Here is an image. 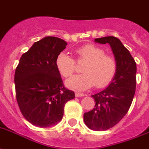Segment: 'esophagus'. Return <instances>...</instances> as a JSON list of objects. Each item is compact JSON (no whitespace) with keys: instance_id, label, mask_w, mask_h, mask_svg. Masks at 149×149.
Listing matches in <instances>:
<instances>
[{"instance_id":"esophagus-1","label":"esophagus","mask_w":149,"mask_h":149,"mask_svg":"<svg viewBox=\"0 0 149 149\" xmlns=\"http://www.w3.org/2000/svg\"><path fill=\"white\" fill-rule=\"evenodd\" d=\"M84 94H81V93H77V92L75 93V97H84Z\"/></svg>"}]
</instances>
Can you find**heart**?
Returning a JSON list of instances; mask_svg holds the SVG:
<instances>
[{"mask_svg": "<svg viewBox=\"0 0 149 149\" xmlns=\"http://www.w3.org/2000/svg\"><path fill=\"white\" fill-rule=\"evenodd\" d=\"M105 53L102 48L91 44L77 49V61H86V64L82 68L83 74L72 76L66 81L68 88L83 91L94 84L97 88L107 86L116 75L117 64L113 56ZM55 66L61 76L68 77L75 71V61L65 52H61L56 58Z\"/></svg>", "mask_w": 149, "mask_h": 149, "instance_id": "obj_1", "label": "heart"}]
</instances>
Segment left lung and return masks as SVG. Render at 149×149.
I'll use <instances>...</instances> for the list:
<instances>
[{
  "label": "left lung",
  "mask_w": 149,
  "mask_h": 149,
  "mask_svg": "<svg viewBox=\"0 0 149 149\" xmlns=\"http://www.w3.org/2000/svg\"><path fill=\"white\" fill-rule=\"evenodd\" d=\"M95 42L109 44L117 64L116 75L104 91L92 95L95 107L84 113V121L89 129L104 131L113 127L127 113L132 104L136 86V63L120 39L106 36Z\"/></svg>",
  "instance_id": "left-lung-1"
}]
</instances>
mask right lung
I'll return each instance as SVG.
<instances>
[{
  "instance_id": "right-lung-1",
  "label": "right lung",
  "mask_w": 149,
  "mask_h": 149,
  "mask_svg": "<svg viewBox=\"0 0 149 149\" xmlns=\"http://www.w3.org/2000/svg\"><path fill=\"white\" fill-rule=\"evenodd\" d=\"M65 40L47 36L34 42L19 59L14 75L16 98L23 116L38 127L55 126L74 93L64 87L55 60L66 48Z\"/></svg>"
}]
</instances>
